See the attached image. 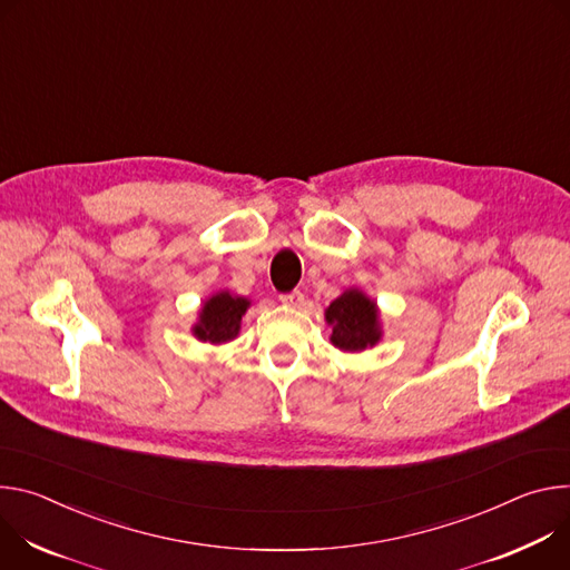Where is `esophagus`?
<instances>
[{"mask_svg":"<svg viewBox=\"0 0 570 570\" xmlns=\"http://www.w3.org/2000/svg\"><path fill=\"white\" fill-rule=\"evenodd\" d=\"M281 301H283L285 305H289V307H301V305H303V301H305V296H303V292L294 289V292L281 294Z\"/></svg>","mask_w":570,"mask_h":570,"instance_id":"34e87169","label":"esophagus"}]
</instances>
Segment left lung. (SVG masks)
<instances>
[{
  "label": "left lung",
  "mask_w": 570,
  "mask_h": 570,
  "mask_svg": "<svg viewBox=\"0 0 570 570\" xmlns=\"http://www.w3.org/2000/svg\"><path fill=\"white\" fill-rule=\"evenodd\" d=\"M326 322L333 326V346L346 353L371 348L383 337L381 312L375 301L355 287L346 289L326 307Z\"/></svg>",
  "instance_id": "1"
}]
</instances>
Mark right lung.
Instances as JSON below:
<instances>
[{
	"label": "right lung",
	"mask_w": 570,
	"mask_h": 570,
	"mask_svg": "<svg viewBox=\"0 0 570 570\" xmlns=\"http://www.w3.org/2000/svg\"><path fill=\"white\" fill-rule=\"evenodd\" d=\"M250 301L244 296H233L230 292L213 294L199 309V322L193 326V335L199 342L226 344L239 335L242 317Z\"/></svg>",
	"instance_id": "obj_1"
}]
</instances>
